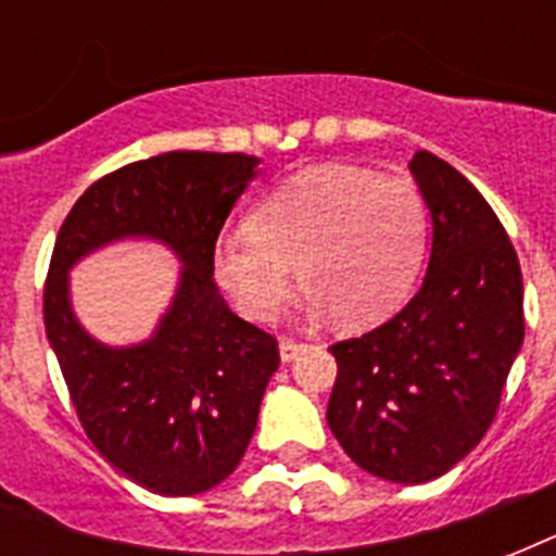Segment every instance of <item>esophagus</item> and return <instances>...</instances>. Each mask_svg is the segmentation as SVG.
Instances as JSON below:
<instances>
[{"instance_id":"34e87169","label":"esophagus","mask_w":556,"mask_h":556,"mask_svg":"<svg viewBox=\"0 0 556 556\" xmlns=\"http://www.w3.org/2000/svg\"><path fill=\"white\" fill-rule=\"evenodd\" d=\"M300 352H305L303 343H294V340H279V357H282V364H291L300 357Z\"/></svg>"}]
</instances>
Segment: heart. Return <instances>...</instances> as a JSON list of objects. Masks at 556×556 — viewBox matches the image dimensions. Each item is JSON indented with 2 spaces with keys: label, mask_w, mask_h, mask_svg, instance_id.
Listing matches in <instances>:
<instances>
[{
  "label": "heart",
  "mask_w": 556,
  "mask_h": 556,
  "mask_svg": "<svg viewBox=\"0 0 556 556\" xmlns=\"http://www.w3.org/2000/svg\"><path fill=\"white\" fill-rule=\"evenodd\" d=\"M424 248L427 207L409 178L320 164L268 192L253 222L225 227L213 244V270L248 317L268 320L286 300L296 262L305 312L338 314L361 329L404 305Z\"/></svg>",
  "instance_id": "heart-1"
}]
</instances>
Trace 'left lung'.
<instances>
[{
	"mask_svg": "<svg viewBox=\"0 0 556 556\" xmlns=\"http://www.w3.org/2000/svg\"><path fill=\"white\" fill-rule=\"evenodd\" d=\"M409 173L430 210L427 274L392 320L329 349L326 421L366 473L424 484L488 432L526 317L517 251L482 192L432 152H415Z\"/></svg>",
	"mask_w": 556,
	"mask_h": 556,
	"instance_id": "left-lung-1",
	"label": "left lung"
}]
</instances>
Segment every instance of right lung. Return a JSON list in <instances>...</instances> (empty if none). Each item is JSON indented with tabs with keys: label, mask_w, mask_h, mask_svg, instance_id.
<instances>
[{
	"label": "right lung",
	"mask_w": 556,
	"mask_h": 556,
	"mask_svg": "<svg viewBox=\"0 0 556 556\" xmlns=\"http://www.w3.org/2000/svg\"><path fill=\"white\" fill-rule=\"evenodd\" d=\"M256 176L260 159L244 152H164L94 181L56 233L48 343L91 444L159 496H195L233 473L279 366L277 340L230 312L213 282L218 230ZM117 241L164 243L182 265L151 338L126 348L85 331L67 277Z\"/></svg>",
	"instance_id": "1"
}]
</instances>
